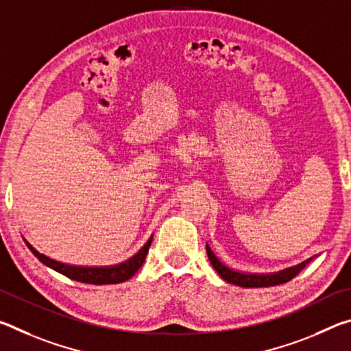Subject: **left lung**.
Returning <instances> with one entry per match:
<instances>
[{
	"label": "left lung",
	"mask_w": 351,
	"mask_h": 351,
	"mask_svg": "<svg viewBox=\"0 0 351 351\" xmlns=\"http://www.w3.org/2000/svg\"><path fill=\"white\" fill-rule=\"evenodd\" d=\"M206 252L213 266V269L218 272L219 277H221L223 280L237 285V287H241V288H265V287H276V285L287 283L291 280V278H294L297 274H299V272L313 260L311 257L305 261H302L299 265L291 266V268L277 271V272H266V274H260V272H243V271H237L234 268H230V266L226 265L224 261L212 251V247L207 245V243H206Z\"/></svg>",
	"instance_id": "8db88e82"
}]
</instances>
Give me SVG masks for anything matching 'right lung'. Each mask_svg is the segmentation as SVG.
<instances>
[{
	"instance_id": "add662e5",
	"label": "right lung",
	"mask_w": 351,
	"mask_h": 351,
	"mask_svg": "<svg viewBox=\"0 0 351 351\" xmlns=\"http://www.w3.org/2000/svg\"><path fill=\"white\" fill-rule=\"evenodd\" d=\"M23 240H25L29 251H31L35 257L41 261V263L47 266V268L60 272V274L71 278V280L90 283V285H114V283H122L128 280V278H132L136 272L139 271L141 266L144 265L148 249H150L153 235L148 239L145 245L133 255L132 258L122 261V263L111 265V266H80V265L63 263V261L54 260L47 257L45 254L38 252L26 239Z\"/></svg>"
}]
</instances>
